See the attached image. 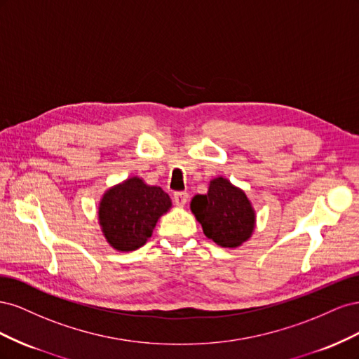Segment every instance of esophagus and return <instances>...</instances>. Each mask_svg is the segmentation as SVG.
<instances>
[{
    "instance_id": "esophagus-1",
    "label": "esophagus",
    "mask_w": 359,
    "mask_h": 359,
    "mask_svg": "<svg viewBox=\"0 0 359 359\" xmlns=\"http://www.w3.org/2000/svg\"><path fill=\"white\" fill-rule=\"evenodd\" d=\"M189 201V193L186 191H177L173 193V202H175L177 206H184Z\"/></svg>"
}]
</instances>
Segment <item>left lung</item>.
I'll use <instances>...</instances> for the list:
<instances>
[{"label": "left lung", "instance_id": "obj_1", "mask_svg": "<svg viewBox=\"0 0 359 359\" xmlns=\"http://www.w3.org/2000/svg\"><path fill=\"white\" fill-rule=\"evenodd\" d=\"M190 210L203 233L217 245L236 248L248 241L256 227V211L243 189L223 177L212 178L206 194H196Z\"/></svg>", "mask_w": 359, "mask_h": 359}]
</instances>
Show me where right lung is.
<instances>
[{
	"label": "right lung",
	"mask_w": 359,
	"mask_h": 359,
	"mask_svg": "<svg viewBox=\"0 0 359 359\" xmlns=\"http://www.w3.org/2000/svg\"><path fill=\"white\" fill-rule=\"evenodd\" d=\"M170 208L168 193L135 175L103 193L97 217L107 244L118 252H133L148 241L160 217Z\"/></svg>",
	"instance_id": "obj_1"
}]
</instances>
